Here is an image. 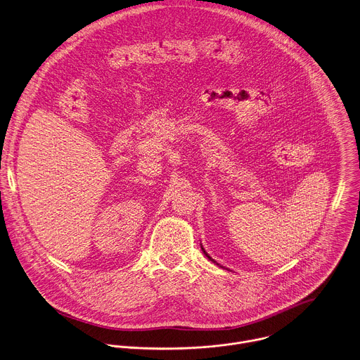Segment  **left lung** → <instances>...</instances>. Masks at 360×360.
Here are the masks:
<instances>
[{
  "instance_id": "left-lung-1",
  "label": "left lung",
  "mask_w": 360,
  "mask_h": 360,
  "mask_svg": "<svg viewBox=\"0 0 360 360\" xmlns=\"http://www.w3.org/2000/svg\"><path fill=\"white\" fill-rule=\"evenodd\" d=\"M202 250H203V248H202ZM203 253H205V256H206V257H207V259H209V260H212V257H210V256H209V255H207V253H206V252H205V250H203ZM212 262H213V263H216V262H214V260H212ZM216 264H217V263H216Z\"/></svg>"
}]
</instances>
